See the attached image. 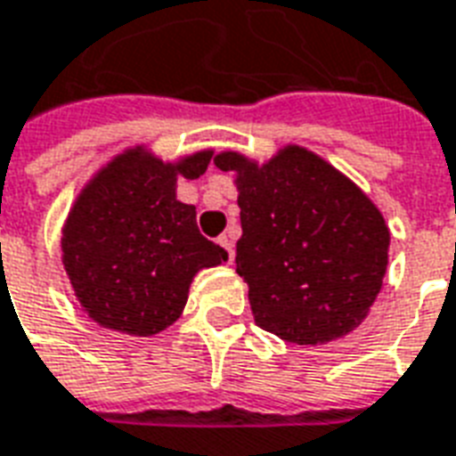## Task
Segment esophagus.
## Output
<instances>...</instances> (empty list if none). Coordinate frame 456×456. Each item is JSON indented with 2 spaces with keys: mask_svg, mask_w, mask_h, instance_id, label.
Instances as JSON below:
<instances>
[{
  "mask_svg": "<svg viewBox=\"0 0 456 456\" xmlns=\"http://www.w3.org/2000/svg\"><path fill=\"white\" fill-rule=\"evenodd\" d=\"M218 245H221V248L225 249V255H228V262H231V265H232V256H235V248H232V238H231V235H221V238H218Z\"/></svg>",
  "mask_w": 456,
  "mask_h": 456,
  "instance_id": "1",
  "label": "esophagus"
}]
</instances>
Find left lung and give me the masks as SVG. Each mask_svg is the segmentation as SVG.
I'll return each mask as SVG.
<instances>
[{
  "mask_svg": "<svg viewBox=\"0 0 456 456\" xmlns=\"http://www.w3.org/2000/svg\"><path fill=\"white\" fill-rule=\"evenodd\" d=\"M242 238L235 272L255 322L297 346L330 344L361 324L389 259V228L365 191L313 151L289 143L266 163L224 151Z\"/></svg>",
  "mask_w": 456,
  "mask_h": 456,
  "instance_id": "1",
  "label": "left lung"
}]
</instances>
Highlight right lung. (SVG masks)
<instances>
[{
    "instance_id": "obj_1",
    "label": "right lung",
    "mask_w": 456,
    "mask_h": 456,
    "mask_svg": "<svg viewBox=\"0 0 456 456\" xmlns=\"http://www.w3.org/2000/svg\"><path fill=\"white\" fill-rule=\"evenodd\" d=\"M214 151L160 160L146 146L118 153L78 191L61 225V265L78 305L102 330L151 337L183 314L201 269L228 255L177 200V177L207 173Z\"/></svg>"
}]
</instances>
